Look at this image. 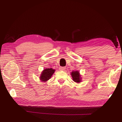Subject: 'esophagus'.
<instances>
[{"instance_id": "1", "label": "esophagus", "mask_w": 122, "mask_h": 122, "mask_svg": "<svg viewBox=\"0 0 122 122\" xmlns=\"http://www.w3.org/2000/svg\"><path fill=\"white\" fill-rule=\"evenodd\" d=\"M65 69H66V67H64V66H60V67L59 68L60 70H64Z\"/></svg>"}]
</instances>
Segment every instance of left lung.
Returning a JSON list of instances; mask_svg holds the SVG:
<instances>
[{"mask_svg": "<svg viewBox=\"0 0 122 122\" xmlns=\"http://www.w3.org/2000/svg\"><path fill=\"white\" fill-rule=\"evenodd\" d=\"M71 75L72 76V79L74 81L76 82H80L81 81L80 75L78 71H72Z\"/></svg>", "mask_w": 122, "mask_h": 122, "instance_id": "obj_1", "label": "left lung"}]
</instances>
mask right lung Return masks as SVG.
<instances>
[{
    "instance_id": "add662e5",
    "label": "right lung",
    "mask_w": 122,
    "mask_h": 122,
    "mask_svg": "<svg viewBox=\"0 0 122 122\" xmlns=\"http://www.w3.org/2000/svg\"><path fill=\"white\" fill-rule=\"evenodd\" d=\"M55 70H53L52 68L45 69L41 73V76L40 77V79L42 81H46L47 80L50 79V78L52 77V76L54 73Z\"/></svg>"
}]
</instances>
